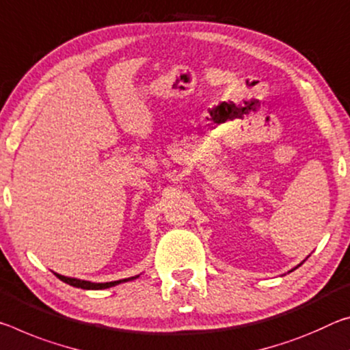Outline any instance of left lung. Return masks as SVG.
Wrapping results in <instances>:
<instances>
[{"label":"left lung","mask_w":350,"mask_h":350,"mask_svg":"<svg viewBox=\"0 0 350 350\" xmlns=\"http://www.w3.org/2000/svg\"><path fill=\"white\" fill-rule=\"evenodd\" d=\"M297 267H299V265H297ZM297 267H296V268H297Z\"/></svg>","instance_id":"1"}]
</instances>
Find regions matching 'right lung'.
Wrapping results in <instances>:
<instances>
[{"mask_svg":"<svg viewBox=\"0 0 350 350\" xmlns=\"http://www.w3.org/2000/svg\"><path fill=\"white\" fill-rule=\"evenodd\" d=\"M55 276L59 278L60 280H63L65 284H70L72 287L76 288H83V290H104V288H110L114 287V285L121 284V282H127V280H133L139 276H135V278H129V279H121V280H113V282H104V284H96V282H88V280H80V279H74V278H66V276H62V274H57Z\"/></svg>","mask_w":350,"mask_h":350,"instance_id":"add662e5","label":"right lung"}]
</instances>
